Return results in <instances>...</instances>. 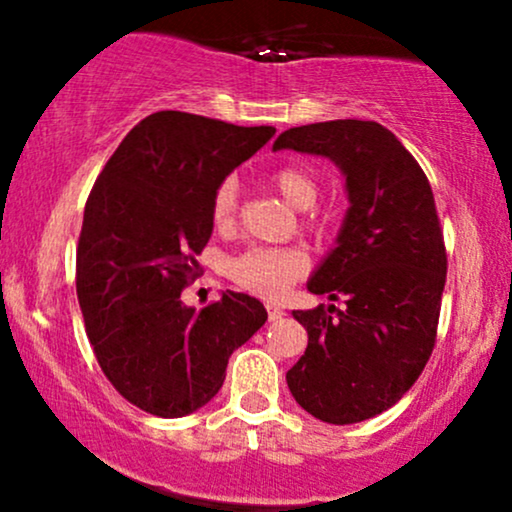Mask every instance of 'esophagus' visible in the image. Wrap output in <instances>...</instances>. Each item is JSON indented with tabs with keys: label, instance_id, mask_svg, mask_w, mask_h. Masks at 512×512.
<instances>
[{
	"label": "esophagus",
	"instance_id": "34e87169",
	"mask_svg": "<svg viewBox=\"0 0 512 512\" xmlns=\"http://www.w3.org/2000/svg\"><path fill=\"white\" fill-rule=\"evenodd\" d=\"M267 315H269V322H274V320H281V310L279 308H274V305H267Z\"/></svg>",
	"mask_w": 512,
	"mask_h": 512
}]
</instances>
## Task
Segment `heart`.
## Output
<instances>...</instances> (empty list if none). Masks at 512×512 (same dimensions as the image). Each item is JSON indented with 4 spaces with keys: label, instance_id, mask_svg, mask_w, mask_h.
Masks as SVG:
<instances>
[{
    "label": "heart",
    "instance_id": "heart-1",
    "mask_svg": "<svg viewBox=\"0 0 512 512\" xmlns=\"http://www.w3.org/2000/svg\"><path fill=\"white\" fill-rule=\"evenodd\" d=\"M274 187L279 195L296 209H310L320 195V185L301 168H281L274 173ZM238 211V180L226 178L216 187L211 199V219L219 228H228L236 221ZM308 257L301 250L252 248L228 264V276L238 286L260 296H279L293 279L305 274Z\"/></svg>",
    "mask_w": 512,
    "mask_h": 512
}]
</instances>
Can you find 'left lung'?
I'll return each instance as SVG.
<instances>
[{"label":"left lung","instance_id":"obj_1","mask_svg":"<svg viewBox=\"0 0 512 512\" xmlns=\"http://www.w3.org/2000/svg\"><path fill=\"white\" fill-rule=\"evenodd\" d=\"M272 149L330 158L349 199L334 248L308 279L310 293L346 308L293 310L308 349L286 383L325 424L373 419L416 383L436 342L448 257L431 185L395 134L370 120L286 129Z\"/></svg>","mask_w":512,"mask_h":512}]
</instances>
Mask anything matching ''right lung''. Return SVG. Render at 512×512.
I'll return each instance as SVG.
<instances>
[{"mask_svg": "<svg viewBox=\"0 0 512 512\" xmlns=\"http://www.w3.org/2000/svg\"><path fill=\"white\" fill-rule=\"evenodd\" d=\"M274 132L161 110L122 139L88 195L76 248L88 342L115 390L149 414L202 409L267 322L248 293L223 291L199 313L180 293L214 231L216 187Z\"/></svg>", "mask_w": 512, "mask_h": 512, "instance_id": "1", "label": "right lung"}]
</instances>
